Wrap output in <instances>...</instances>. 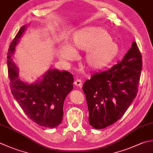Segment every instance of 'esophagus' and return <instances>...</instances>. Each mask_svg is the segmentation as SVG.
Here are the masks:
<instances>
[{"label": "esophagus", "instance_id": "34e87169", "mask_svg": "<svg viewBox=\"0 0 153 153\" xmlns=\"http://www.w3.org/2000/svg\"><path fill=\"white\" fill-rule=\"evenodd\" d=\"M74 85H76V86H78V87L82 86V80L79 79H77L74 82Z\"/></svg>", "mask_w": 153, "mask_h": 153}]
</instances>
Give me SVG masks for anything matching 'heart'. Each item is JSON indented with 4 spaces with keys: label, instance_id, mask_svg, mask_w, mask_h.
Wrapping results in <instances>:
<instances>
[{
    "label": "heart",
    "instance_id": "b5f03b06",
    "mask_svg": "<svg viewBox=\"0 0 153 153\" xmlns=\"http://www.w3.org/2000/svg\"><path fill=\"white\" fill-rule=\"evenodd\" d=\"M87 51L85 62L89 69H102L118 55L119 48L112 41V37L101 27L88 26L75 31L70 43L59 49V58L71 60L74 52Z\"/></svg>",
    "mask_w": 153,
    "mask_h": 153
}]
</instances>
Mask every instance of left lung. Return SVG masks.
<instances>
[{"mask_svg": "<svg viewBox=\"0 0 153 153\" xmlns=\"http://www.w3.org/2000/svg\"><path fill=\"white\" fill-rule=\"evenodd\" d=\"M142 66L141 53L133 42L121 62L85 81L83 91L91 126L101 129L122 117L137 96Z\"/></svg>", "mask_w": 153, "mask_h": 153, "instance_id": "1", "label": "left lung"}]
</instances>
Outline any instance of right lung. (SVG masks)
Listing matches in <instances>:
<instances>
[{
    "instance_id": "right-lung-1",
    "label": "right lung",
    "mask_w": 153,
    "mask_h": 153,
    "mask_svg": "<svg viewBox=\"0 0 153 153\" xmlns=\"http://www.w3.org/2000/svg\"><path fill=\"white\" fill-rule=\"evenodd\" d=\"M26 26L20 28L7 53L8 77L12 94L28 117L42 127L54 128L62 121L65 97L73 89L74 77L67 71L50 70L42 79L29 84L19 78V70L12 56Z\"/></svg>"
}]
</instances>
